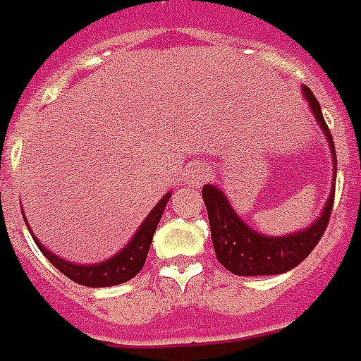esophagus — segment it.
Returning a JSON list of instances; mask_svg holds the SVG:
<instances>
[{
  "mask_svg": "<svg viewBox=\"0 0 361 361\" xmlns=\"http://www.w3.org/2000/svg\"><path fill=\"white\" fill-rule=\"evenodd\" d=\"M209 176V167L206 163H194L192 167L188 169L186 173V185L198 186L202 183H206V178Z\"/></svg>",
  "mask_w": 361,
  "mask_h": 361,
  "instance_id": "34e87169",
  "label": "esophagus"
}]
</instances>
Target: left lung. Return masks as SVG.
Masks as SVG:
<instances>
[{
	"instance_id": "1",
	"label": "left lung",
	"mask_w": 361,
	"mask_h": 361,
	"mask_svg": "<svg viewBox=\"0 0 361 361\" xmlns=\"http://www.w3.org/2000/svg\"><path fill=\"white\" fill-rule=\"evenodd\" d=\"M305 97H307L309 106L315 114L317 122L321 124L323 132L326 134V140L332 149V159L336 163L331 130L324 122L319 101L307 87H305ZM202 198L208 208L209 231H212V243L216 249L217 260L233 274L270 276L288 272L291 268L301 264L311 255V250L321 241L324 229L329 226L334 192L331 194L323 214L313 226H309L305 231L288 235V237H264V235L252 231L241 217L235 214L224 192L216 186H204Z\"/></svg>"
}]
</instances>
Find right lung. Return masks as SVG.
Returning a JSON list of instances; mask_svg holds the SVG:
<instances>
[{
    "instance_id": "obj_1",
    "label": "right lung",
    "mask_w": 361,
    "mask_h": 361,
    "mask_svg": "<svg viewBox=\"0 0 361 361\" xmlns=\"http://www.w3.org/2000/svg\"><path fill=\"white\" fill-rule=\"evenodd\" d=\"M171 198V192L165 194L161 202H157V206L152 209V214L145 217V221L142 224V227L137 229V233L134 235V239L128 243V247H124V250H120L116 257L109 258L104 262H99V264H89V267H83V264H71L68 260H62L60 257L52 255L50 250H46L40 243H38L37 237H32L37 247L42 250L54 267L58 268L63 276H68L73 282L81 283V286H89V288H106V286H116V283L128 282L132 280L145 264V258H147V252H149V247H152L153 233L159 226V219L163 216V212L167 208V202Z\"/></svg>"
}]
</instances>
